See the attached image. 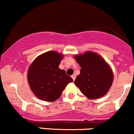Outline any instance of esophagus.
Returning a JSON list of instances; mask_svg holds the SVG:
<instances>
[{
    "label": "esophagus",
    "instance_id": "obj_1",
    "mask_svg": "<svg viewBox=\"0 0 134 134\" xmlns=\"http://www.w3.org/2000/svg\"><path fill=\"white\" fill-rule=\"evenodd\" d=\"M72 78L73 79V80H74H74H76V75H75V74L72 75Z\"/></svg>",
    "mask_w": 134,
    "mask_h": 134
}]
</instances>
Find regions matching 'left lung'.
<instances>
[{"instance_id": "8db88e82", "label": "left lung", "mask_w": 134, "mask_h": 134, "mask_svg": "<svg viewBox=\"0 0 134 134\" xmlns=\"http://www.w3.org/2000/svg\"><path fill=\"white\" fill-rule=\"evenodd\" d=\"M74 58L81 68L74 81L81 93L89 99H97L106 95L114 79L109 64L92 51L76 54Z\"/></svg>"}]
</instances>
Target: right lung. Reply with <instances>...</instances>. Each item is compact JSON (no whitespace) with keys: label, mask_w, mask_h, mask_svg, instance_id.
Wrapping results in <instances>:
<instances>
[{"label":"right lung","mask_w":134,"mask_h":134,"mask_svg":"<svg viewBox=\"0 0 134 134\" xmlns=\"http://www.w3.org/2000/svg\"><path fill=\"white\" fill-rule=\"evenodd\" d=\"M64 54L54 51L38 56L28 68L27 81L34 95L44 101H55L73 80L58 68Z\"/></svg>","instance_id":"1"}]
</instances>
